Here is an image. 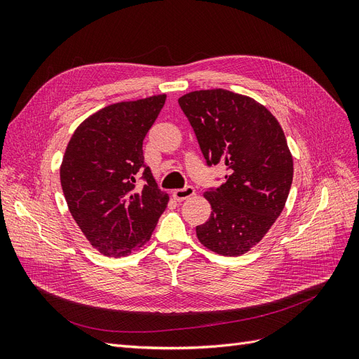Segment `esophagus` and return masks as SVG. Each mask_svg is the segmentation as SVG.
Returning <instances> with one entry per match:
<instances>
[{"label":"esophagus","instance_id":"esophagus-1","mask_svg":"<svg viewBox=\"0 0 359 359\" xmlns=\"http://www.w3.org/2000/svg\"><path fill=\"white\" fill-rule=\"evenodd\" d=\"M194 193H196V191H194V189L190 187V186H187V187H184V189L173 190V191H172V196H173V199H175V201L181 202V201H186V199L191 198Z\"/></svg>","mask_w":359,"mask_h":359}]
</instances>
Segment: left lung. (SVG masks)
I'll use <instances>...</instances> for the list:
<instances>
[{
	"instance_id": "8db88e82",
	"label": "left lung",
	"mask_w": 359,
	"mask_h": 359,
	"mask_svg": "<svg viewBox=\"0 0 359 359\" xmlns=\"http://www.w3.org/2000/svg\"><path fill=\"white\" fill-rule=\"evenodd\" d=\"M208 165L229 170L219 189L203 193L211 205L198 240L222 256L253 248L283 211L293 158L277 118L248 95L199 90L178 99Z\"/></svg>"
}]
</instances>
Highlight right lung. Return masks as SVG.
Returning <instances> with one entry per match:
<instances>
[{
	"label": "right lung",
	"mask_w": 359,
	"mask_h": 359,
	"mask_svg": "<svg viewBox=\"0 0 359 359\" xmlns=\"http://www.w3.org/2000/svg\"><path fill=\"white\" fill-rule=\"evenodd\" d=\"M165 102L158 94L106 106L83 119L67 144L60 168L64 198L86 241L104 256L145 245L168 206L169 194L157 187L142 151Z\"/></svg>",
	"instance_id": "right-lung-1"
}]
</instances>
